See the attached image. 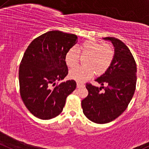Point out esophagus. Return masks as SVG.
Masks as SVG:
<instances>
[{
    "label": "esophagus",
    "mask_w": 149,
    "mask_h": 149,
    "mask_svg": "<svg viewBox=\"0 0 149 149\" xmlns=\"http://www.w3.org/2000/svg\"><path fill=\"white\" fill-rule=\"evenodd\" d=\"M81 87H84V84H83V83L77 82V88H81Z\"/></svg>",
    "instance_id": "1"
}]
</instances>
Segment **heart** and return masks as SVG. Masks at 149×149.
I'll use <instances>...</instances> for the list:
<instances>
[{
  "label": "heart",
  "instance_id": "1",
  "mask_svg": "<svg viewBox=\"0 0 149 149\" xmlns=\"http://www.w3.org/2000/svg\"><path fill=\"white\" fill-rule=\"evenodd\" d=\"M79 56L86 57L83 61L84 66L73 68L68 76L71 79L84 82L95 73L97 76H101L109 69L114 58V49L109 44H102L94 40H86L78 46L77 52L74 49H70L66 52L65 62L67 66H76Z\"/></svg>",
  "mask_w": 149,
  "mask_h": 149
}]
</instances>
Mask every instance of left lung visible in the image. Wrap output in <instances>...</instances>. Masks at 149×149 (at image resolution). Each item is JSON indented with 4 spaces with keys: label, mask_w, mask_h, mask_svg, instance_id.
Wrapping results in <instances>:
<instances>
[{
    "label": "left lung",
    "mask_w": 149,
    "mask_h": 149,
    "mask_svg": "<svg viewBox=\"0 0 149 149\" xmlns=\"http://www.w3.org/2000/svg\"><path fill=\"white\" fill-rule=\"evenodd\" d=\"M103 39L111 41L114 46V60L109 69L95 80L102 87L86 83L88 95L81 102L83 114L97 124L108 123L123 113L136 84V64L127 45L115 37Z\"/></svg>",
    "instance_id": "8db88e82"
}]
</instances>
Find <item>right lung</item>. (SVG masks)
<instances>
[{"label": "right lung", "instance_id": "add662e5", "mask_svg": "<svg viewBox=\"0 0 149 149\" xmlns=\"http://www.w3.org/2000/svg\"><path fill=\"white\" fill-rule=\"evenodd\" d=\"M77 40L76 35L49 31L35 38L24 52L19 68V93L24 105L37 118L58 116L67 96L76 89L73 80L55 82L68 74L65 55Z\"/></svg>", "mask_w": 149, "mask_h": 149}]
</instances>
